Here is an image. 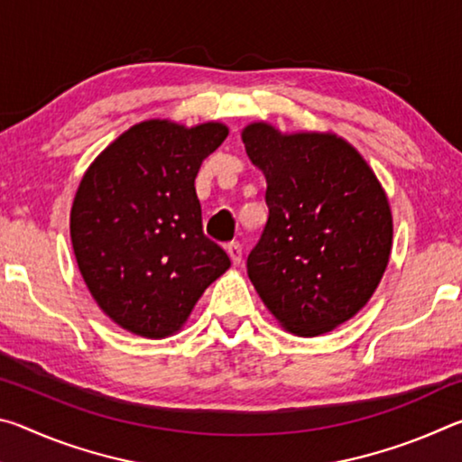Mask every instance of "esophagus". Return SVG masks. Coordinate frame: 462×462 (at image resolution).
<instances>
[{"label":"esophagus","mask_w":462,"mask_h":462,"mask_svg":"<svg viewBox=\"0 0 462 462\" xmlns=\"http://www.w3.org/2000/svg\"><path fill=\"white\" fill-rule=\"evenodd\" d=\"M226 253H228L234 267H236V264H240V261H242V246L238 245V242H232V245L226 246Z\"/></svg>","instance_id":"obj_1"}]
</instances>
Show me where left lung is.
<instances>
[{
    "instance_id": "left-lung-1",
    "label": "left lung",
    "mask_w": 462,
    "mask_h": 462,
    "mask_svg": "<svg viewBox=\"0 0 462 462\" xmlns=\"http://www.w3.org/2000/svg\"><path fill=\"white\" fill-rule=\"evenodd\" d=\"M242 143L267 179L269 206L248 277L287 332H332L369 303L389 264L387 193L363 154L334 132L250 122Z\"/></svg>"
}]
</instances>
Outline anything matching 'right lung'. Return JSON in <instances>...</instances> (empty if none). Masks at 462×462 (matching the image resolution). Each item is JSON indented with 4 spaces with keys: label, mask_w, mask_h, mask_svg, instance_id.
<instances>
[{
    "label": "right lung",
    "mask_w": 462,
    "mask_h": 462,
    "mask_svg": "<svg viewBox=\"0 0 462 462\" xmlns=\"http://www.w3.org/2000/svg\"><path fill=\"white\" fill-rule=\"evenodd\" d=\"M228 136L222 122L144 120L101 151L77 187L71 242L99 310L126 332L167 338L230 269L201 230L195 177Z\"/></svg>",
    "instance_id": "obj_1"
}]
</instances>
